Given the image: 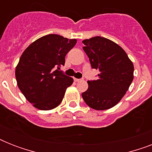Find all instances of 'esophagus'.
Wrapping results in <instances>:
<instances>
[{"label":"esophagus","mask_w":152,"mask_h":152,"mask_svg":"<svg viewBox=\"0 0 152 152\" xmlns=\"http://www.w3.org/2000/svg\"><path fill=\"white\" fill-rule=\"evenodd\" d=\"M74 80L76 81V82H80V81H82L83 80L82 79H77V78H75L74 79Z\"/></svg>","instance_id":"34e87169"}]
</instances>
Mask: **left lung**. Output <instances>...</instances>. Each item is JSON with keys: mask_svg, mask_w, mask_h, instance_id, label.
<instances>
[{"mask_svg": "<svg viewBox=\"0 0 152 152\" xmlns=\"http://www.w3.org/2000/svg\"><path fill=\"white\" fill-rule=\"evenodd\" d=\"M85 51L93 69H98L97 80L88 81V90L82 94L86 104L96 110L117 105L133 80L134 66L119 45L103 37L83 40Z\"/></svg>", "mask_w": 152, "mask_h": 152, "instance_id": "8db88e82", "label": "left lung"}]
</instances>
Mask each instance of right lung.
<instances>
[{"label": "right lung", "mask_w": 152, "mask_h": 152, "mask_svg": "<svg viewBox=\"0 0 152 152\" xmlns=\"http://www.w3.org/2000/svg\"><path fill=\"white\" fill-rule=\"evenodd\" d=\"M76 39L47 34L33 42L21 55L15 67V79L26 99L41 110L61 104L73 79L58 71ZM57 69H56V68Z\"/></svg>", "instance_id": "add662e5"}]
</instances>
